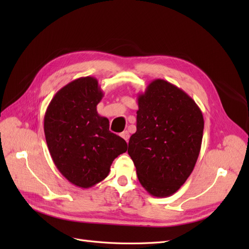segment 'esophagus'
<instances>
[{"label":"esophagus","mask_w":249,"mask_h":249,"mask_svg":"<svg viewBox=\"0 0 249 249\" xmlns=\"http://www.w3.org/2000/svg\"><path fill=\"white\" fill-rule=\"evenodd\" d=\"M120 136H122L126 142L129 141V139H130V134H129V132H127V131H124L122 134H120Z\"/></svg>","instance_id":"obj_1"}]
</instances>
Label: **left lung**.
Listing matches in <instances>:
<instances>
[{"mask_svg":"<svg viewBox=\"0 0 249 249\" xmlns=\"http://www.w3.org/2000/svg\"><path fill=\"white\" fill-rule=\"evenodd\" d=\"M136 127L127 153L139 182L153 196H170L196 164L203 133L201 110L184 90L156 79L138 95Z\"/></svg>","mask_w":249,"mask_h":249,"instance_id":"8db88e82","label":"left lung"}]
</instances>
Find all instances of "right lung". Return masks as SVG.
Returning <instances> with one entry per match:
<instances>
[{
  "label": "right lung",
  "instance_id": "right-lung-1",
  "mask_svg": "<svg viewBox=\"0 0 249 249\" xmlns=\"http://www.w3.org/2000/svg\"><path fill=\"white\" fill-rule=\"evenodd\" d=\"M103 96L99 81L82 77L60 89L44 114L53 161L67 180L84 189L106 178L112 162L127 148L124 139L109 131L108 118L97 113Z\"/></svg>",
  "mask_w": 249,
  "mask_h": 249
}]
</instances>
